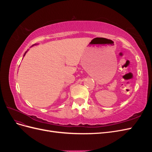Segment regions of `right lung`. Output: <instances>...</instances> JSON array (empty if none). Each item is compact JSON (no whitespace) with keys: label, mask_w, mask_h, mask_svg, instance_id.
<instances>
[{"label":"right lung","mask_w":152,"mask_h":152,"mask_svg":"<svg viewBox=\"0 0 152 152\" xmlns=\"http://www.w3.org/2000/svg\"><path fill=\"white\" fill-rule=\"evenodd\" d=\"M37 44H34L33 45H37ZM33 45H32V46H33ZM32 46H31V47H32ZM28 50H26V52L25 53V54H24V55H23V57H24V56H25V54H26V53L27 52H28Z\"/></svg>","instance_id":"right-lung-1"}]
</instances>
